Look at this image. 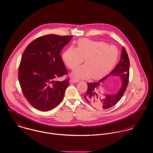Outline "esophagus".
I'll list each match as a JSON object with an SVG mask.
<instances>
[{
	"label": "esophagus",
	"instance_id": "1",
	"mask_svg": "<svg viewBox=\"0 0 153 153\" xmlns=\"http://www.w3.org/2000/svg\"><path fill=\"white\" fill-rule=\"evenodd\" d=\"M70 82L71 83H77L79 82V80H77L76 79H74V78H71L70 79Z\"/></svg>",
	"mask_w": 153,
	"mask_h": 153
}]
</instances>
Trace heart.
I'll use <instances>...</instances> for the list:
<instances>
[{
  "instance_id": "heart-1",
  "label": "heart",
  "mask_w": 153,
  "mask_h": 153,
  "mask_svg": "<svg viewBox=\"0 0 153 153\" xmlns=\"http://www.w3.org/2000/svg\"><path fill=\"white\" fill-rule=\"evenodd\" d=\"M118 58V51L114 45L103 41L81 39L77 47L65 50L62 60L70 69H74L85 59V65L76 68L72 75L76 78L98 79L107 74L115 66Z\"/></svg>"
}]
</instances>
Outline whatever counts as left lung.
Here are the masks:
<instances>
[{
  "label": "left lung",
  "mask_w": 153,
  "mask_h": 153,
  "mask_svg": "<svg viewBox=\"0 0 153 153\" xmlns=\"http://www.w3.org/2000/svg\"><path fill=\"white\" fill-rule=\"evenodd\" d=\"M129 57L125 48L123 47L121 58L115 68L97 82L88 83V90L84 96L85 99L89 103H91L94 106L99 109H106L112 107L121 100L125 92L129 82ZM109 76H118L123 80L120 89L115 94L111 95L104 93L101 88L102 82Z\"/></svg>",
  "instance_id": "1"
}]
</instances>
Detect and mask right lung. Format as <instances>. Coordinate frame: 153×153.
<instances>
[{
	"instance_id": "add662e5",
	"label": "right lung",
	"mask_w": 153,
	"mask_h": 153,
	"mask_svg": "<svg viewBox=\"0 0 153 153\" xmlns=\"http://www.w3.org/2000/svg\"><path fill=\"white\" fill-rule=\"evenodd\" d=\"M72 37L54 34L39 36L23 53L18 79L24 96L35 109L50 111L62 100L69 79L61 82L55 79L68 73L60 53Z\"/></svg>"
}]
</instances>
